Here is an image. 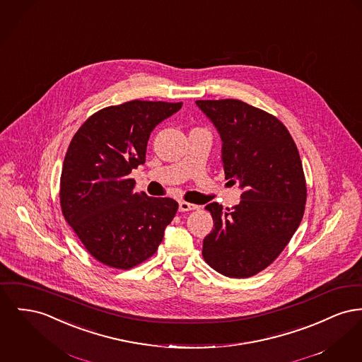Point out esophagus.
<instances>
[{
  "label": "esophagus",
  "mask_w": 362,
  "mask_h": 362,
  "mask_svg": "<svg viewBox=\"0 0 362 362\" xmlns=\"http://www.w3.org/2000/svg\"><path fill=\"white\" fill-rule=\"evenodd\" d=\"M194 209H198V206L194 205V204L186 202V201H180L179 202V211L180 212H189V211H194Z\"/></svg>",
  "instance_id": "esophagus-1"
}]
</instances>
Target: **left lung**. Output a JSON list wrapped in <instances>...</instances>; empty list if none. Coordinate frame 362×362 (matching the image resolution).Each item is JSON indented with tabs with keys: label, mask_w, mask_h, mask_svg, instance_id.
I'll return each instance as SVG.
<instances>
[{
	"label": "left lung",
	"mask_w": 362,
	"mask_h": 362,
	"mask_svg": "<svg viewBox=\"0 0 362 362\" xmlns=\"http://www.w3.org/2000/svg\"><path fill=\"white\" fill-rule=\"evenodd\" d=\"M221 139L226 179L239 182L240 202L206 205L214 228L202 255L224 276L265 269L290 242L303 217L306 183L297 146L275 116L239 100L195 101Z\"/></svg>",
	"instance_id": "8db88e82"
}]
</instances>
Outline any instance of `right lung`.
Here are the masks:
<instances>
[{"instance_id":"1","label":"right lung","mask_w":362,"mask_h":362,"mask_svg":"<svg viewBox=\"0 0 362 362\" xmlns=\"http://www.w3.org/2000/svg\"><path fill=\"white\" fill-rule=\"evenodd\" d=\"M182 103L129 101L90 116L65 154L60 202L87 252L128 269L154 255L177 202L136 192L131 170L145 163L151 131Z\"/></svg>"}]
</instances>
